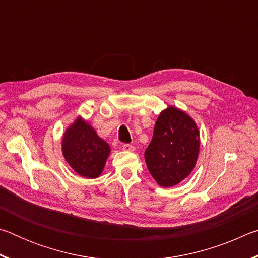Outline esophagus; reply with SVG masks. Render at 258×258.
<instances>
[{"mask_svg":"<svg viewBox=\"0 0 258 258\" xmlns=\"http://www.w3.org/2000/svg\"><path fill=\"white\" fill-rule=\"evenodd\" d=\"M123 150H125V151H134V147L132 145H130V143H124Z\"/></svg>","mask_w":258,"mask_h":258,"instance_id":"34e87169","label":"esophagus"}]
</instances>
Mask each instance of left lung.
<instances>
[{"label":"left lung","mask_w":258,"mask_h":258,"mask_svg":"<svg viewBox=\"0 0 258 258\" xmlns=\"http://www.w3.org/2000/svg\"><path fill=\"white\" fill-rule=\"evenodd\" d=\"M199 131L185 112L168 107L160 112L145 152L147 167L160 186H173L194 169L199 154Z\"/></svg>","instance_id":"obj_1"}]
</instances>
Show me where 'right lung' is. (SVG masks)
I'll use <instances>...</instances> for the list:
<instances>
[{
	"mask_svg": "<svg viewBox=\"0 0 258 258\" xmlns=\"http://www.w3.org/2000/svg\"><path fill=\"white\" fill-rule=\"evenodd\" d=\"M62 154L78 175L95 178L102 172L110 148L98 137L92 126L78 117L64 132Z\"/></svg>",
	"mask_w": 258,
	"mask_h": 258,
	"instance_id": "1",
	"label": "right lung"
}]
</instances>
